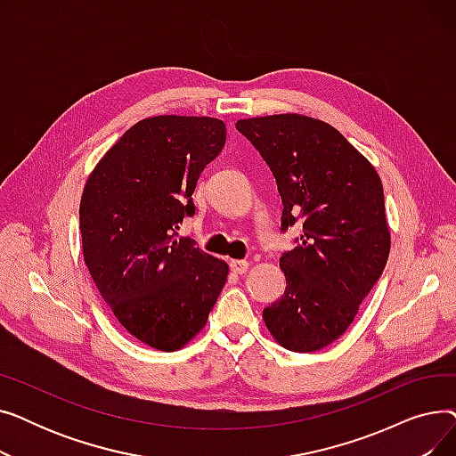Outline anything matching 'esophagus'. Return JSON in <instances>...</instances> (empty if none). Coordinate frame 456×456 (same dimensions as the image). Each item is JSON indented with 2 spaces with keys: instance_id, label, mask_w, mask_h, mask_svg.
<instances>
[{
  "instance_id": "1",
  "label": "esophagus",
  "mask_w": 456,
  "mask_h": 456,
  "mask_svg": "<svg viewBox=\"0 0 456 456\" xmlns=\"http://www.w3.org/2000/svg\"><path fill=\"white\" fill-rule=\"evenodd\" d=\"M231 272L236 275H244L249 270V260H231L229 262Z\"/></svg>"
}]
</instances>
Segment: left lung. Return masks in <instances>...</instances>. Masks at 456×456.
I'll return each mask as SVG.
<instances>
[{
	"label": "left lung",
	"instance_id": "obj_1",
	"mask_svg": "<svg viewBox=\"0 0 456 456\" xmlns=\"http://www.w3.org/2000/svg\"><path fill=\"white\" fill-rule=\"evenodd\" d=\"M282 200V231L303 222L279 266L284 296L262 318L282 347L310 353L338 340L390 253L385 191L371 162L340 131L303 114L238 119Z\"/></svg>",
	"mask_w": 456,
	"mask_h": 456
}]
</instances>
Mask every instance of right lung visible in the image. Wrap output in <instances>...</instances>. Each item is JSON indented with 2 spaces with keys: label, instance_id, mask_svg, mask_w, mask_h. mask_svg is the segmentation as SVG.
I'll return each mask as SVG.
<instances>
[{
  "label": "right lung",
  "instance_id": "right-lung-1",
  "mask_svg": "<svg viewBox=\"0 0 456 456\" xmlns=\"http://www.w3.org/2000/svg\"><path fill=\"white\" fill-rule=\"evenodd\" d=\"M208 116L140 119L86 179L79 229L85 265L116 320L140 342L177 351L205 327L227 262L179 238L200 174L225 146Z\"/></svg>",
  "mask_w": 456,
  "mask_h": 456
}]
</instances>
